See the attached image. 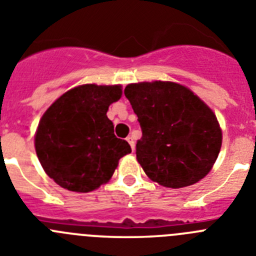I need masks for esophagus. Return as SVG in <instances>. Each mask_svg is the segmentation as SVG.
I'll return each instance as SVG.
<instances>
[{"label": "esophagus", "instance_id": "obj_1", "mask_svg": "<svg viewBox=\"0 0 256 256\" xmlns=\"http://www.w3.org/2000/svg\"><path fill=\"white\" fill-rule=\"evenodd\" d=\"M126 141H128V144H130V148H132V150L134 151V140H133L132 136H128V137H126Z\"/></svg>", "mask_w": 256, "mask_h": 256}]
</instances>
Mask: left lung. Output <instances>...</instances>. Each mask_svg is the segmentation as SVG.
Here are the masks:
<instances>
[{"mask_svg":"<svg viewBox=\"0 0 256 256\" xmlns=\"http://www.w3.org/2000/svg\"><path fill=\"white\" fill-rule=\"evenodd\" d=\"M124 94L138 116L136 155L154 182L170 188L191 186L212 168L222 130L212 108L191 90L173 82L128 84Z\"/></svg>","mask_w":256,"mask_h":256,"instance_id":"obj_1","label":"left lung"}]
</instances>
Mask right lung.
Instances as JSON below:
<instances>
[{"label": "right lung", "instance_id": "1", "mask_svg": "<svg viewBox=\"0 0 256 256\" xmlns=\"http://www.w3.org/2000/svg\"><path fill=\"white\" fill-rule=\"evenodd\" d=\"M122 97V86L83 84L65 92L38 124L36 152L42 168L58 186L90 192L112 178L130 146L114 134L106 115Z\"/></svg>", "mask_w": 256, "mask_h": 256}]
</instances>
